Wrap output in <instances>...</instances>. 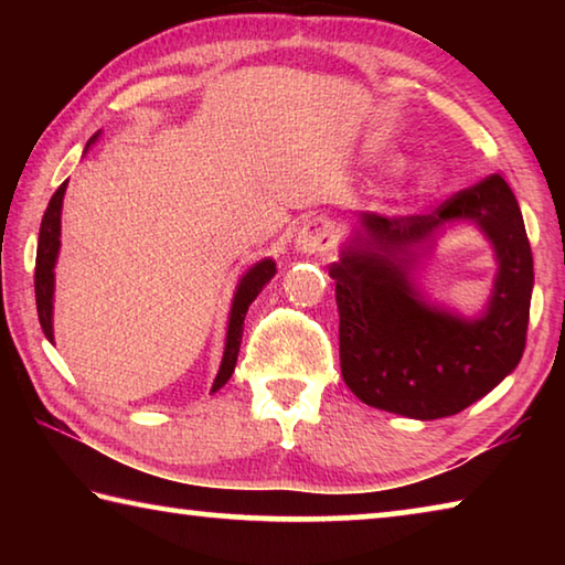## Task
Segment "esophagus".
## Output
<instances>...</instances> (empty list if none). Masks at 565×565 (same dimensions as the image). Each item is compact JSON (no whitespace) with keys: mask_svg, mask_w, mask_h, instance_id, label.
Returning a JSON list of instances; mask_svg holds the SVG:
<instances>
[{"mask_svg":"<svg viewBox=\"0 0 565 565\" xmlns=\"http://www.w3.org/2000/svg\"><path fill=\"white\" fill-rule=\"evenodd\" d=\"M333 244V224L327 216H313L309 222H303V226L296 234L294 248L299 254H321Z\"/></svg>","mask_w":565,"mask_h":565,"instance_id":"obj_1","label":"esophagus"}]
</instances>
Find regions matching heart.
Listing matches in <instances>:
<instances>
[{"label": "heart", "mask_w": 565, "mask_h": 565, "mask_svg": "<svg viewBox=\"0 0 565 565\" xmlns=\"http://www.w3.org/2000/svg\"><path fill=\"white\" fill-rule=\"evenodd\" d=\"M438 181H441V177H438V171H434V169H420L416 181H414L416 194H428V191H434V189L438 186Z\"/></svg>", "instance_id": "obj_1"}]
</instances>
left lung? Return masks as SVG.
<instances>
[{
  "label": "left lung",
  "mask_w": 565,
  "mask_h": 565,
  "mask_svg": "<svg viewBox=\"0 0 565 565\" xmlns=\"http://www.w3.org/2000/svg\"><path fill=\"white\" fill-rule=\"evenodd\" d=\"M473 223L494 248L490 301L476 318L428 302L417 274L448 225ZM337 284L341 376L363 404L434 420L476 404L519 366L533 256L501 174L458 191L434 214L361 212L329 266Z\"/></svg>",
  "instance_id": "8db88e82"
}]
</instances>
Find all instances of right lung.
<instances>
[{
  "label": "right lung",
  "instance_id": "add662e5",
  "mask_svg": "<svg viewBox=\"0 0 565 565\" xmlns=\"http://www.w3.org/2000/svg\"><path fill=\"white\" fill-rule=\"evenodd\" d=\"M99 134L102 131L94 134V137L87 141V149L99 139ZM64 191H66V181L54 191V196L50 199V206H46V212H44L42 226H40V244H36V266H34L36 313H40L44 337L52 343H54V266H56V259H60V246H62L60 236H62ZM274 274H276V262L266 256V259L256 262L254 266H248L242 279H238L234 299H232V309H228L222 366H218V374L214 379L212 391H218L228 379H232L236 359H238V347H242L246 311L256 296L262 294L264 286L274 279Z\"/></svg>",
  "mask_w": 565,
  "mask_h": 565
}]
</instances>
